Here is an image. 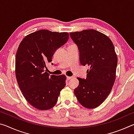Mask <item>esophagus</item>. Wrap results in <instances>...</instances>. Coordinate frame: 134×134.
<instances>
[{"mask_svg":"<svg viewBox=\"0 0 134 134\" xmlns=\"http://www.w3.org/2000/svg\"><path fill=\"white\" fill-rule=\"evenodd\" d=\"M67 77V80H70V79H72V77L67 76V77Z\"/></svg>","mask_w":134,"mask_h":134,"instance_id":"1","label":"esophagus"}]
</instances>
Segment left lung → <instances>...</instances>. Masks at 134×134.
I'll return each instance as SVG.
<instances>
[{
	"label": "left lung",
	"mask_w": 134,
	"mask_h": 134,
	"mask_svg": "<svg viewBox=\"0 0 134 134\" xmlns=\"http://www.w3.org/2000/svg\"><path fill=\"white\" fill-rule=\"evenodd\" d=\"M70 35L78 47L81 64L90 67L86 79L77 77L79 85L74 94L84 107L95 108L107 98L116 79L118 57L114 45L108 36L94 29Z\"/></svg>",
	"instance_id": "left-lung-1"
}]
</instances>
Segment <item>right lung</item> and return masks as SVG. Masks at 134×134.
<instances>
[{"instance_id":"1","label":"right lung","mask_w":134,"mask_h":134,"mask_svg":"<svg viewBox=\"0 0 134 134\" xmlns=\"http://www.w3.org/2000/svg\"><path fill=\"white\" fill-rule=\"evenodd\" d=\"M69 37L68 32L41 29L26 35L18 47L16 78L24 97L36 109L45 110L53 108L65 87V75H49L45 69L55 51Z\"/></svg>"}]
</instances>
